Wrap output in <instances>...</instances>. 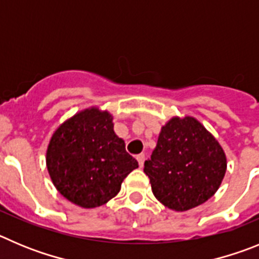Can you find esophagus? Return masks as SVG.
Wrapping results in <instances>:
<instances>
[{
  "label": "esophagus",
  "instance_id": "esophagus-1",
  "mask_svg": "<svg viewBox=\"0 0 259 259\" xmlns=\"http://www.w3.org/2000/svg\"><path fill=\"white\" fill-rule=\"evenodd\" d=\"M137 160H138V162H139V166L143 167L144 160H146V156H144V153H139V155H137Z\"/></svg>",
  "mask_w": 259,
  "mask_h": 259
}]
</instances>
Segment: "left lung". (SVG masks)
<instances>
[{
    "label": "left lung",
    "mask_w": 259,
    "mask_h": 259,
    "mask_svg": "<svg viewBox=\"0 0 259 259\" xmlns=\"http://www.w3.org/2000/svg\"><path fill=\"white\" fill-rule=\"evenodd\" d=\"M227 169L220 142L192 116L170 118L158 134L151 158L144 162L156 199L176 211L208 201Z\"/></svg>",
    "instance_id": "8db88e82"
}]
</instances>
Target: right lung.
I'll return each instance as SVG.
<instances>
[{"label":"right lung","mask_w":259,"mask_h":259,"mask_svg":"<svg viewBox=\"0 0 259 259\" xmlns=\"http://www.w3.org/2000/svg\"><path fill=\"white\" fill-rule=\"evenodd\" d=\"M46 166L62 196L81 208L107 204L138 161L113 130V116L99 107L81 109L57 127L46 150Z\"/></svg>","instance_id":"obj_1"}]
</instances>
